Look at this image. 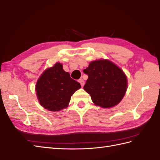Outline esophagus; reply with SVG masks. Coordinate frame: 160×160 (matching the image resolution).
<instances>
[{"label": "esophagus", "instance_id": "esophagus-1", "mask_svg": "<svg viewBox=\"0 0 160 160\" xmlns=\"http://www.w3.org/2000/svg\"><path fill=\"white\" fill-rule=\"evenodd\" d=\"M79 82L80 83V84H81V87H83V86H84L85 81H83V79H79Z\"/></svg>", "mask_w": 160, "mask_h": 160}]
</instances>
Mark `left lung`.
Wrapping results in <instances>:
<instances>
[{"mask_svg": "<svg viewBox=\"0 0 160 160\" xmlns=\"http://www.w3.org/2000/svg\"><path fill=\"white\" fill-rule=\"evenodd\" d=\"M88 76L83 89L94 105L110 108L119 103L128 87L127 77L121 68L108 59L91 61L83 70Z\"/></svg>", "mask_w": 160, "mask_h": 160, "instance_id": "obj_1", "label": "left lung"}]
</instances>
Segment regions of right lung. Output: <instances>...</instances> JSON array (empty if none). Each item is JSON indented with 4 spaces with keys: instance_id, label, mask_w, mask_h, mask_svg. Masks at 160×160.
<instances>
[{
    "instance_id": "1",
    "label": "right lung",
    "mask_w": 160,
    "mask_h": 160,
    "mask_svg": "<svg viewBox=\"0 0 160 160\" xmlns=\"http://www.w3.org/2000/svg\"><path fill=\"white\" fill-rule=\"evenodd\" d=\"M80 88V83L72 79L63 69V65L57 62L41 74L35 90L40 105L55 112L67 108L71 96Z\"/></svg>"
}]
</instances>
